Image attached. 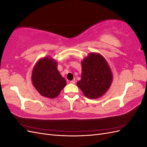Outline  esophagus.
Here are the masks:
<instances>
[{
	"label": "esophagus",
	"mask_w": 147,
	"mask_h": 147,
	"mask_svg": "<svg viewBox=\"0 0 147 147\" xmlns=\"http://www.w3.org/2000/svg\"><path fill=\"white\" fill-rule=\"evenodd\" d=\"M70 83H72V84H75V80H72L70 82Z\"/></svg>",
	"instance_id": "obj_1"
}]
</instances>
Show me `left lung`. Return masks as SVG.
Masks as SVG:
<instances>
[{
    "label": "left lung",
    "mask_w": 147,
    "mask_h": 147,
    "mask_svg": "<svg viewBox=\"0 0 147 147\" xmlns=\"http://www.w3.org/2000/svg\"><path fill=\"white\" fill-rule=\"evenodd\" d=\"M81 64V80L77 83V86L88 98H99L112 83L113 74L109 63L99 53H90Z\"/></svg>",
    "instance_id": "8db88e82"
}]
</instances>
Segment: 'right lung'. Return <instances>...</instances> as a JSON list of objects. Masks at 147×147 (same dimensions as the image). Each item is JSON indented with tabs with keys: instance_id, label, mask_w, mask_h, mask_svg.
<instances>
[{
	"instance_id": "1",
	"label": "right lung",
	"mask_w": 147,
	"mask_h": 147,
	"mask_svg": "<svg viewBox=\"0 0 147 147\" xmlns=\"http://www.w3.org/2000/svg\"><path fill=\"white\" fill-rule=\"evenodd\" d=\"M57 68V61L51 56L40 59L34 66L31 80L41 96L55 99L66 85V80Z\"/></svg>"
}]
</instances>
